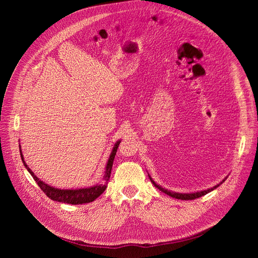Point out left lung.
I'll use <instances>...</instances> for the list:
<instances>
[{
  "label": "left lung",
  "instance_id": "1",
  "mask_svg": "<svg viewBox=\"0 0 258 258\" xmlns=\"http://www.w3.org/2000/svg\"><path fill=\"white\" fill-rule=\"evenodd\" d=\"M148 176H150V174H148ZM150 179H151V182L154 184V186L156 187V188H158L160 191H162V192H165V194L169 195L170 197L175 198V199H182V200H192V199H196V198H199V197L205 196V195H207V194H209L210 191H212V190H214L215 188H217L218 186H220L221 184H223V183L225 182L226 177L223 179V181H222L220 184H217V185L213 186L212 188H208V189H206V190L196 191V192H190V194H183V192H175V191H171V190H168V189L163 188V187H161L160 185H158L157 183H156V182L154 181V179H153L151 176H150Z\"/></svg>",
  "mask_w": 258,
  "mask_h": 258
}]
</instances>
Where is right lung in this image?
Returning <instances> with one entry per match:
<instances>
[{
    "label": "right lung",
    "instance_id": "right-lung-1",
    "mask_svg": "<svg viewBox=\"0 0 258 258\" xmlns=\"http://www.w3.org/2000/svg\"><path fill=\"white\" fill-rule=\"evenodd\" d=\"M119 143H120V140L115 143L113 150L111 152L110 157H108V160H107L106 166H105V172H104L102 183L96 184L95 186L87 187V188H77V189L54 188V187L41 181V179L34 174L33 171L28 167L25 159H23V155H22L20 146H19V150H20V156H21L23 165H25L26 169L29 171V173L32 175V177L34 178V181L37 183V185L40 186V188L46 194V196H47L48 198H50L53 201L62 202V204L83 205V204H88V202H92L93 200H96L100 196V195L106 189L107 182H108V179H110V176H111L113 161H114V158H115L117 148H118V146H119Z\"/></svg>",
    "mask_w": 258,
    "mask_h": 258
}]
</instances>
